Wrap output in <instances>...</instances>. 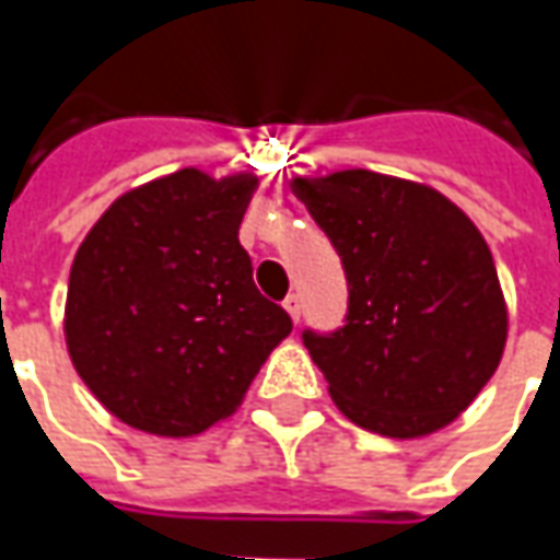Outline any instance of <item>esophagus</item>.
<instances>
[{"label":"esophagus","mask_w":560,"mask_h":560,"mask_svg":"<svg viewBox=\"0 0 560 560\" xmlns=\"http://www.w3.org/2000/svg\"><path fill=\"white\" fill-rule=\"evenodd\" d=\"M283 305H287V312H290L292 320L302 317V295H299V292H290V295L283 299Z\"/></svg>","instance_id":"esophagus-1"}]
</instances>
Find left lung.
Wrapping results in <instances>:
<instances>
[{
	"mask_svg": "<svg viewBox=\"0 0 560 560\" xmlns=\"http://www.w3.org/2000/svg\"><path fill=\"white\" fill-rule=\"evenodd\" d=\"M346 270L342 327L302 330L339 411L411 440L477 398L505 349L492 252L436 189L374 171L292 180Z\"/></svg>",
	"mask_w": 560,
	"mask_h": 560,
	"instance_id": "1",
	"label": "left lung"
}]
</instances>
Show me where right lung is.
I'll use <instances>...</instances> for the list:
<instances>
[{"label": "right lung", "instance_id": "1", "mask_svg": "<svg viewBox=\"0 0 560 560\" xmlns=\"http://www.w3.org/2000/svg\"><path fill=\"white\" fill-rule=\"evenodd\" d=\"M252 174L177 171L112 205L77 248L65 336L77 374L124 423L196 436L236 411L292 317L240 246Z\"/></svg>", "mask_w": 560, "mask_h": 560}]
</instances>
